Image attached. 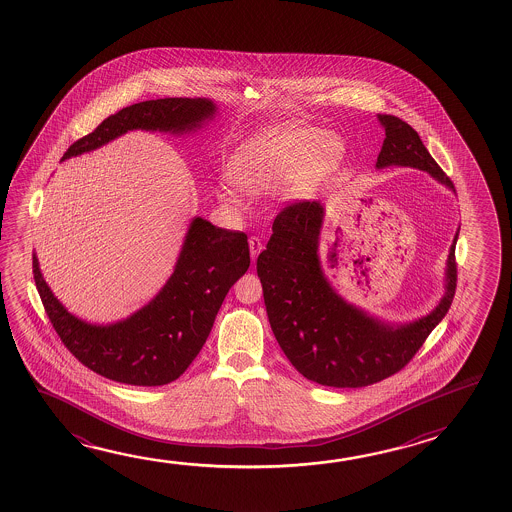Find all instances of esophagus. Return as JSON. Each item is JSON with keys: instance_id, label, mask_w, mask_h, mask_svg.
I'll return each instance as SVG.
<instances>
[{"instance_id": "1", "label": "esophagus", "mask_w": 512, "mask_h": 512, "mask_svg": "<svg viewBox=\"0 0 512 512\" xmlns=\"http://www.w3.org/2000/svg\"><path fill=\"white\" fill-rule=\"evenodd\" d=\"M250 253H252V260H257L259 253L262 252V243H260L259 237H250Z\"/></svg>"}]
</instances>
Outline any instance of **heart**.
<instances>
[{
  "label": "heart",
  "mask_w": 512,
  "mask_h": 512,
  "mask_svg": "<svg viewBox=\"0 0 512 512\" xmlns=\"http://www.w3.org/2000/svg\"><path fill=\"white\" fill-rule=\"evenodd\" d=\"M343 143L318 128L273 126L252 135L230 159V178L250 193H269L289 187L303 194L319 178L328 175L343 159ZM219 198L235 202L237 191L230 182L216 189Z\"/></svg>",
  "instance_id": "obj_1"
}]
</instances>
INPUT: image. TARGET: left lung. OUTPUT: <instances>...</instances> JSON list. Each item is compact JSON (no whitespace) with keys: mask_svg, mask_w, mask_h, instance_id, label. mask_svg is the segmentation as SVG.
I'll return each instance as SVG.
<instances>
[{"mask_svg":"<svg viewBox=\"0 0 512 512\" xmlns=\"http://www.w3.org/2000/svg\"><path fill=\"white\" fill-rule=\"evenodd\" d=\"M378 121L386 130L378 169H421L453 191L452 180L411 125L389 114H378ZM323 218L319 202L296 203L275 218L268 246L257 259L269 325L285 357L307 380L330 387L371 386L405 368L450 309L459 230L446 260L441 302L423 318L393 325L346 302L328 282L319 257Z\"/></svg>","mask_w":512,"mask_h":512,"instance_id":"obj_1","label":"left lung"}]
</instances>
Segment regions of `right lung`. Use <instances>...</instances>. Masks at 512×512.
Segmentation results:
<instances>
[{
	"mask_svg": "<svg viewBox=\"0 0 512 512\" xmlns=\"http://www.w3.org/2000/svg\"><path fill=\"white\" fill-rule=\"evenodd\" d=\"M207 98L141 101L109 116L69 146L62 160L96 150L130 130L187 134L216 116ZM250 268L244 232L191 221L173 275L157 296L126 319L93 325L76 318L42 278L34 253V278L44 310L60 341L84 366L128 386H164L189 368L207 341L228 289Z\"/></svg>",
	"mask_w": 512,
	"mask_h": 512,
	"instance_id": "add662e5",
	"label": "right lung"
}]
</instances>
